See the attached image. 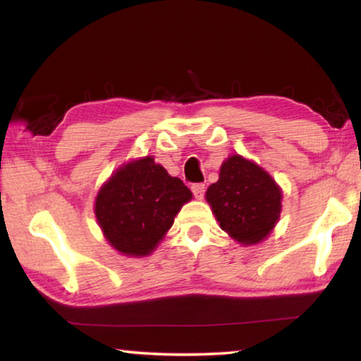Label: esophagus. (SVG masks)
Segmentation results:
<instances>
[{
  "instance_id": "obj_1",
  "label": "esophagus",
  "mask_w": 361,
  "mask_h": 361,
  "mask_svg": "<svg viewBox=\"0 0 361 361\" xmlns=\"http://www.w3.org/2000/svg\"><path fill=\"white\" fill-rule=\"evenodd\" d=\"M192 192L195 195V198L203 200L204 192H206V187H204V184H193L192 185Z\"/></svg>"
}]
</instances>
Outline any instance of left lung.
<instances>
[{
    "instance_id": "obj_1",
    "label": "left lung",
    "mask_w": 361,
    "mask_h": 361,
    "mask_svg": "<svg viewBox=\"0 0 361 361\" xmlns=\"http://www.w3.org/2000/svg\"><path fill=\"white\" fill-rule=\"evenodd\" d=\"M281 190L269 174L239 155L224 161L216 184L206 192L220 224L241 244H255L269 235L281 214Z\"/></svg>"
}]
</instances>
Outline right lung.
<instances>
[{"label": "right lung", "mask_w": 361, "mask_h": 361, "mask_svg": "<svg viewBox=\"0 0 361 361\" xmlns=\"http://www.w3.org/2000/svg\"><path fill=\"white\" fill-rule=\"evenodd\" d=\"M192 192L154 158L120 168L101 188L94 214L107 241L125 255L142 257L155 249L174 224Z\"/></svg>", "instance_id": "add662e5"}]
</instances>
